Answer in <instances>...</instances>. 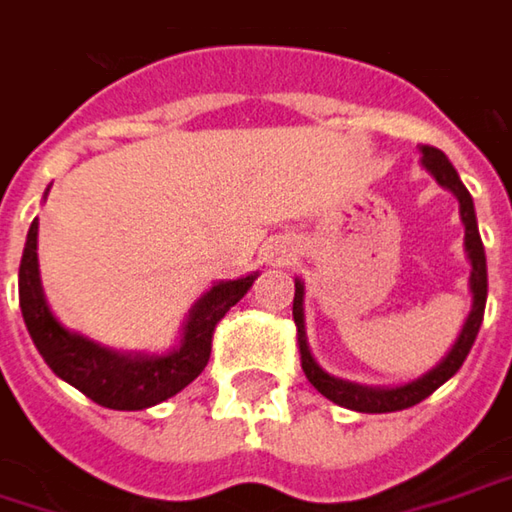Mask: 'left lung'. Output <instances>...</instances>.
Returning a JSON list of instances; mask_svg holds the SVG:
<instances>
[{"instance_id":"1","label":"left lung","mask_w":512,"mask_h":512,"mask_svg":"<svg viewBox=\"0 0 512 512\" xmlns=\"http://www.w3.org/2000/svg\"><path fill=\"white\" fill-rule=\"evenodd\" d=\"M423 165L426 170L435 176L443 188H449L452 194L458 196L461 202V220H464V243L469 263H472V275H469V286H472V313L466 318L464 330L458 336V342L452 345V350L446 353V359L432 368L426 376H420L417 382H408L400 388H365V385H353L345 379H336L327 371L318 368V362L313 359L310 347H307V333H304V284L295 281V298H292V318H295V327H298V350H301V368L307 379L316 385V391H321L327 400H333L336 406L353 408V411H365V414H385V411H403V408L417 406L423 403L429 394H435L437 388L449 379V376L458 374V368L464 365L469 347L475 345V336H478V327L484 321V307H487V255H484V243H481V234H478V220H475V205H472V196L464 188L458 170L452 167V162L437 150L423 144Z\"/></svg>"}]
</instances>
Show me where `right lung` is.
Instances as JSON below:
<instances>
[{
  "mask_svg": "<svg viewBox=\"0 0 512 512\" xmlns=\"http://www.w3.org/2000/svg\"><path fill=\"white\" fill-rule=\"evenodd\" d=\"M257 275L211 286L191 310L182 333V345L167 356H124L109 347L95 345L86 336L69 333L48 310L40 263H37V220L28 228L25 252L19 263V307L25 327L46 359V365L83 391L92 403L115 411H138L162 403L194 382L208 365L211 339L220 318L249 292Z\"/></svg>",
  "mask_w": 512,
  "mask_h": 512,
  "instance_id": "add662e5",
  "label": "right lung"
}]
</instances>
